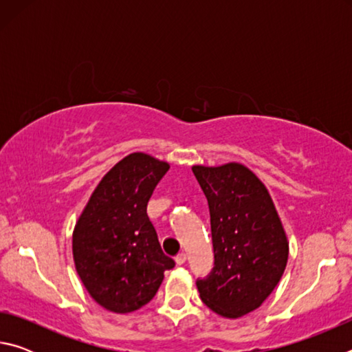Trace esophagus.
Here are the masks:
<instances>
[{"mask_svg": "<svg viewBox=\"0 0 352 352\" xmlns=\"http://www.w3.org/2000/svg\"><path fill=\"white\" fill-rule=\"evenodd\" d=\"M186 259H188V256H186V253H178L177 256H175V262L178 265H183L184 262H186Z\"/></svg>", "mask_w": 352, "mask_h": 352, "instance_id": "1", "label": "esophagus"}]
</instances>
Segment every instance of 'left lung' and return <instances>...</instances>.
<instances>
[{
	"label": "left lung",
	"instance_id": "1",
	"mask_svg": "<svg viewBox=\"0 0 352 352\" xmlns=\"http://www.w3.org/2000/svg\"><path fill=\"white\" fill-rule=\"evenodd\" d=\"M210 206L214 267L197 279L205 305L226 318L258 309L281 279L289 243L269 190L245 166H192Z\"/></svg>",
	"mask_w": 352,
	"mask_h": 352
}]
</instances>
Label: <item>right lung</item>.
<instances>
[{
    "mask_svg": "<svg viewBox=\"0 0 352 352\" xmlns=\"http://www.w3.org/2000/svg\"><path fill=\"white\" fill-rule=\"evenodd\" d=\"M169 164L130 153L94 189L73 233L77 275L94 301L116 314L147 305L175 262L166 256L147 216L153 189Z\"/></svg>",
    "mask_w": 352,
    "mask_h": 352,
    "instance_id": "1",
    "label": "right lung"
}]
</instances>
